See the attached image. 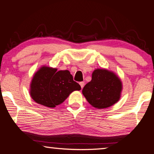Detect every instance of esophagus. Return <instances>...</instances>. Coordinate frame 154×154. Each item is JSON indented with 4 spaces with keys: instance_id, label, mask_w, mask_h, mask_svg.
Returning a JSON list of instances; mask_svg holds the SVG:
<instances>
[{
    "instance_id": "34e87169",
    "label": "esophagus",
    "mask_w": 154,
    "mask_h": 154,
    "mask_svg": "<svg viewBox=\"0 0 154 154\" xmlns=\"http://www.w3.org/2000/svg\"><path fill=\"white\" fill-rule=\"evenodd\" d=\"M79 84H80V85H81V88H82V89H83V86H84L85 83L83 82H80V83H79Z\"/></svg>"
}]
</instances>
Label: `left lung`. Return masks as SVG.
Wrapping results in <instances>:
<instances>
[{
	"label": "left lung",
	"mask_w": 154,
	"mask_h": 154,
	"mask_svg": "<svg viewBox=\"0 0 154 154\" xmlns=\"http://www.w3.org/2000/svg\"><path fill=\"white\" fill-rule=\"evenodd\" d=\"M122 90L121 80L113 72L97 69L92 72V80L83 88L82 93L94 107L105 109L118 102Z\"/></svg>",
	"instance_id": "1"
}]
</instances>
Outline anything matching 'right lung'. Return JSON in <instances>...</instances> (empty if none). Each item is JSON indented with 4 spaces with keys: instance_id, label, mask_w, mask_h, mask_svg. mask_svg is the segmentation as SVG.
I'll return each instance as SVG.
<instances>
[{
    "instance_id": "1",
    "label": "right lung",
    "mask_w": 154,
    "mask_h": 154,
    "mask_svg": "<svg viewBox=\"0 0 154 154\" xmlns=\"http://www.w3.org/2000/svg\"><path fill=\"white\" fill-rule=\"evenodd\" d=\"M80 90V85L73 81L69 71H58L57 69L43 66L34 75L30 94L36 103L54 108L63 103L73 91Z\"/></svg>"
}]
</instances>
